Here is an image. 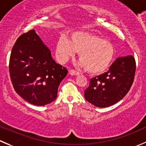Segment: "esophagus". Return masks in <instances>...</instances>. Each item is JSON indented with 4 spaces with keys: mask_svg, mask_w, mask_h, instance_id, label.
<instances>
[{
    "mask_svg": "<svg viewBox=\"0 0 146 146\" xmlns=\"http://www.w3.org/2000/svg\"><path fill=\"white\" fill-rule=\"evenodd\" d=\"M69 73H70L71 76H77V75H79V72L77 71V70H75L73 69H71L69 71Z\"/></svg>",
    "mask_w": 146,
    "mask_h": 146,
    "instance_id": "esophagus-1",
    "label": "esophagus"
}]
</instances>
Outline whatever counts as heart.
Returning a JSON list of instances; mask_svg holds the SVG:
<instances>
[{
	"label": "heart",
	"instance_id": "obj_1",
	"mask_svg": "<svg viewBox=\"0 0 146 146\" xmlns=\"http://www.w3.org/2000/svg\"><path fill=\"white\" fill-rule=\"evenodd\" d=\"M70 40L63 35L56 43V55L61 62H66L79 52L80 66L93 74L105 71L111 64L114 49L109 42L95 34L85 31H75Z\"/></svg>",
	"mask_w": 146,
	"mask_h": 146
}]
</instances>
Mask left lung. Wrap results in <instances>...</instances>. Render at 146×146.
<instances>
[{
    "mask_svg": "<svg viewBox=\"0 0 146 146\" xmlns=\"http://www.w3.org/2000/svg\"><path fill=\"white\" fill-rule=\"evenodd\" d=\"M135 60L132 56L118 58L106 73L90 79L85 98L96 107L113 106L123 98L133 83Z\"/></svg>",
    "mask_w": 146,
    "mask_h": 146,
    "instance_id": "obj_1",
    "label": "left lung"
}]
</instances>
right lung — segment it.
Here are the masks:
<instances>
[{"label":"right lung","mask_w":146,"mask_h":146,"mask_svg":"<svg viewBox=\"0 0 146 146\" xmlns=\"http://www.w3.org/2000/svg\"><path fill=\"white\" fill-rule=\"evenodd\" d=\"M9 72L15 92L28 103L41 106L56 100L68 70L56 63L48 48L35 30H31L14 44Z\"/></svg>","instance_id":"1"}]
</instances>
